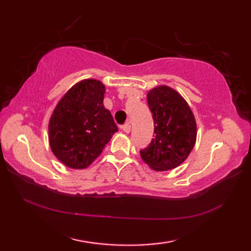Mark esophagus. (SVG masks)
I'll list each match as a JSON object with an SVG mask.
<instances>
[{
  "label": "esophagus",
  "mask_w": 251,
  "mask_h": 251,
  "mask_svg": "<svg viewBox=\"0 0 251 251\" xmlns=\"http://www.w3.org/2000/svg\"><path fill=\"white\" fill-rule=\"evenodd\" d=\"M121 128L123 129V131L124 132H126V134H128V132L130 131V129H131V126H130V124L129 123H125L124 125H123Z\"/></svg>",
  "instance_id": "1"
}]
</instances>
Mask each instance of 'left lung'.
<instances>
[{"instance_id":"8db88e82","label":"left lung","mask_w":251,"mask_h":251,"mask_svg":"<svg viewBox=\"0 0 251 251\" xmlns=\"http://www.w3.org/2000/svg\"><path fill=\"white\" fill-rule=\"evenodd\" d=\"M147 99L153 114L154 138L140 150L141 158L157 172L176 168L194 148V115L186 101L170 87H155L149 92Z\"/></svg>"}]
</instances>
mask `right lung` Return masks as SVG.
Returning <instances> with one entry per match:
<instances>
[{"mask_svg":"<svg viewBox=\"0 0 251 251\" xmlns=\"http://www.w3.org/2000/svg\"><path fill=\"white\" fill-rule=\"evenodd\" d=\"M104 85L96 79L77 83L63 96L49 126L51 151L68 167L89 166L117 131L103 105Z\"/></svg>","mask_w":251,"mask_h":251,"instance_id":"right-lung-1","label":"right lung"}]
</instances>
